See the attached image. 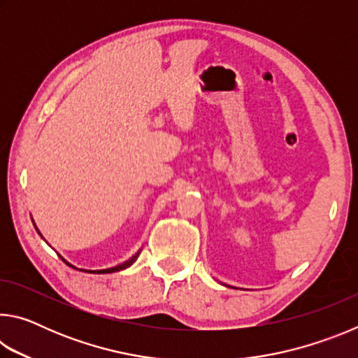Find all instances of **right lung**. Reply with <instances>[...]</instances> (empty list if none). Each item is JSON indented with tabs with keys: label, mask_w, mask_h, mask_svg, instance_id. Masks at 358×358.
<instances>
[{
	"label": "right lung",
	"mask_w": 358,
	"mask_h": 358,
	"mask_svg": "<svg viewBox=\"0 0 358 358\" xmlns=\"http://www.w3.org/2000/svg\"><path fill=\"white\" fill-rule=\"evenodd\" d=\"M138 252H141V251H138ZM138 252L136 254V256H132L129 260H126V262L120 264V265H117V266H113V268H106V270H94L93 273H112V271H120V270H124V268H128L129 265H132V264L136 262V259L138 257ZM64 262H66V260H64ZM66 264L69 265V262H66ZM71 266H72V265H71Z\"/></svg>",
	"instance_id": "right-lung-1"
}]
</instances>
